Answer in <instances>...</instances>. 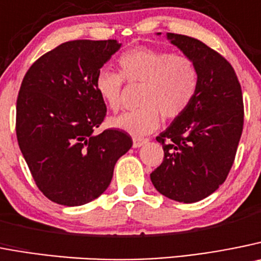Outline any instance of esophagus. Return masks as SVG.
<instances>
[{
    "label": "esophagus",
    "instance_id": "obj_1",
    "mask_svg": "<svg viewBox=\"0 0 261 261\" xmlns=\"http://www.w3.org/2000/svg\"><path fill=\"white\" fill-rule=\"evenodd\" d=\"M145 143H147V140H145V138H137V137L133 138V147H135V149H138V147L143 146Z\"/></svg>",
    "mask_w": 261,
    "mask_h": 261
}]
</instances>
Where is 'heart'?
Masks as SVG:
<instances>
[{"label": "heart", "mask_w": 261, "mask_h": 261, "mask_svg": "<svg viewBox=\"0 0 261 261\" xmlns=\"http://www.w3.org/2000/svg\"><path fill=\"white\" fill-rule=\"evenodd\" d=\"M121 73L129 83L145 84L138 103L142 107L110 118L107 124L135 137H142L159 128L162 118L180 116L194 99L198 70L193 59L184 54L136 47L119 58ZM123 76L102 68L95 76V89L102 101L118 111L121 105Z\"/></svg>", "instance_id": "obj_1"}]
</instances>
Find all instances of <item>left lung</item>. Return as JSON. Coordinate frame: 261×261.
Returning a JSON list of instances; mask_svg holds the SVG:
<instances>
[{
    "instance_id": "obj_1",
    "label": "left lung",
    "mask_w": 261,
    "mask_h": 261,
    "mask_svg": "<svg viewBox=\"0 0 261 261\" xmlns=\"http://www.w3.org/2000/svg\"><path fill=\"white\" fill-rule=\"evenodd\" d=\"M166 37L193 59L199 80L190 106L156 137L164 159L150 178L164 197L194 203L216 191L233 166L243 129L242 90L233 67L214 49L185 35Z\"/></svg>"
}]
</instances>
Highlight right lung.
<instances>
[{"instance_id": "right-lung-1", "label": "right lung", "mask_w": 261, "mask_h": 261, "mask_svg": "<svg viewBox=\"0 0 261 261\" xmlns=\"http://www.w3.org/2000/svg\"><path fill=\"white\" fill-rule=\"evenodd\" d=\"M120 47L116 40L63 42L21 81L16 137L36 185L51 202L75 207L103 194L118 159L132 147L118 129L95 133L106 115L95 76Z\"/></svg>"}]
</instances>
